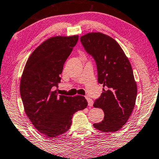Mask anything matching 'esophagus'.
I'll return each mask as SVG.
<instances>
[{
	"mask_svg": "<svg viewBox=\"0 0 159 159\" xmlns=\"http://www.w3.org/2000/svg\"><path fill=\"white\" fill-rule=\"evenodd\" d=\"M86 99L87 100V102H88V106L92 107L93 104V102L92 101V99H91V98H89V97H86Z\"/></svg>",
	"mask_w": 159,
	"mask_h": 159,
	"instance_id": "34e87169",
	"label": "esophagus"
}]
</instances>
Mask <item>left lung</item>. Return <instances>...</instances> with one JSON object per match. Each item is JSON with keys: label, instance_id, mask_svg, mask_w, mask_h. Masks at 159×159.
Masks as SVG:
<instances>
[{"label": "left lung", "instance_id": "left-lung-1", "mask_svg": "<svg viewBox=\"0 0 159 159\" xmlns=\"http://www.w3.org/2000/svg\"><path fill=\"white\" fill-rule=\"evenodd\" d=\"M80 42L94 59L98 82L105 88L93 104L104 111V120L93 127L105 133L118 131L131 115L137 97L131 65L120 44L108 35L89 33L80 37Z\"/></svg>", "mask_w": 159, "mask_h": 159}]
</instances>
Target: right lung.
Masks as SVG:
<instances>
[{"mask_svg":"<svg viewBox=\"0 0 159 159\" xmlns=\"http://www.w3.org/2000/svg\"><path fill=\"white\" fill-rule=\"evenodd\" d=\"M78 40V35L49 38L35 49L24 67L20 82L24 111L35 128L48 138L68 131L73 114L88 105L83 96L67 97L54 90Z\"/></svg>","mask_w":159,"mask_h":159,"instance_id":"right-lung-1","label":"right lung"}]
</instances>
